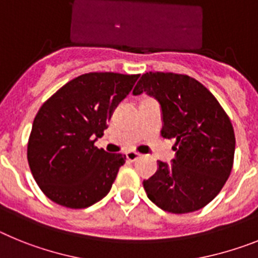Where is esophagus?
<instances>
[{
	"label": "esophagus",
	"instance_id": "esophagus-1",
	"mask_svg": "<svg viewBox=\"0 0 258 258\" xmlns=\"http://www.w3.org/2000/svg\"><path fill=\"white\" fill-rule=\"evenodd\" d=\"M139 157H140V154L136 153V152H134V151H130L126 153V158L130 161V162H134V161H136Z\"/></svg>",
	"mask_w": 258,
	"mask_h": 258
}]
</instances>
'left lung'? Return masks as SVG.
Returning <instances> with one entry per match:
<instances>
[{
    "label": "left lung",
    "mask_w": 258,
    "mask_h": 258,
    "mask_svg": "<svg viewBox=\"0 0 258 258\" xmlns=\"http://www.w3.org/2000/svg\"><path fill=\"white\" fill-rule=\"evenodd\" d=\"M154 97L161 106L165 139H175V158L158 161L156 174L143 182L152 203L165 212L199 210L221 192L234 163L231 120L209 89L188 75L147 73L134 95Z\"/></svg>",
    "instance_id": "1"
}]
</instances>
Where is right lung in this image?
Instances as JSON below:
<instances>
[{
    "label": "right lung",
    "instance_id": "obj_1",
    "mask_svg": "<svg viewBox=\"0 0 258 258\" xmlns=\"http://www.w3.org/2000/svg\"><path fill=\"white\" fill-rule=\"evenodd\" d=\"M140 75L83 74L42 104L27 158L40 189L58 205L83 209L104 199L126 156L95 147Z\"/></svg>",
    "mask_w": 258,
    "mask_h": 258
}]
</instances>
